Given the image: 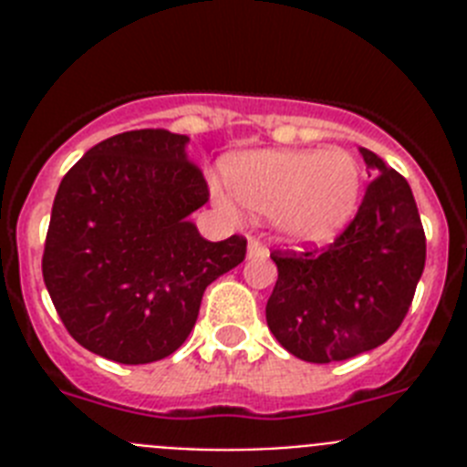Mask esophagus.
Instances as JSON below:
<instances>
[{"label": "esophagus", "instance_id": "obj_1", "mask_svg": "<svg viewBox=\"0 0 467 467\" xmlns=\"http://www.w3.org/2000/svg\"><path fill=\"white\" fill-rule=\"evenodd\" d=\"M247 257H269V250H266L257 238H250V241H247Z\"/></svg>", "mask_w": 467, "mask_h": 467}]
</instances>
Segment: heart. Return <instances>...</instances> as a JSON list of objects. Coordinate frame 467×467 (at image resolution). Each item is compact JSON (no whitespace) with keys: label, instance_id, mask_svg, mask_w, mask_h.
Returning <instances> with one entry per match:
<instances>
[{"label":"heart","instance_id":"1","mask_svg":"<svg viewBox=\"0 0 467 467\" xmlns=\"http://www.w3.org/2000/svg\"><path fill=\"white\" fill-rule=\"evenodd\" d=\"M226 182L245 208L271 214L280 236L299 247L337 241L362 192L360 166L341 150L247 151L226 163Z\"/></svg>","mask_w":467,"mask_h":467}]
</instances>
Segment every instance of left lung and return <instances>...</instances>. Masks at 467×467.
<instances>
[{
	"label": "left lung",
	"instance_id": "obj_1",
	"mask_svg": "<svg viewBox=\"0 0 467 467\" xmlns=\"http://www.w3.org/2000/svg\"><path fill=\"white\" fill-rule=\"evenodd\" d=\"M377 171L356 220L325 250L274 253L278 280L266 323L299 360L339 362L388 341L410 311L423 266L426 234L410 182L360 147Z\"/></svg>",
	"mask_w": 467,
	"mask_h": 467
}]
</instances>
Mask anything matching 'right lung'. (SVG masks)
Here are the masks:
<instances>
[{"mask_svg": "<svg viewBox=\"0 0 467 467\" xmlns=\"http://www.w3.org/2000/svg\"><path fill=\"white\" fill-rule=\"evenodd\" d=\"M187 142L163 128L119 133L57 187L41 271L67 332L95 356L147 365L175 353L205 287L245 259V238L210 243L189 220L210 192Z\"/></svg>", "mask_w": 467, "mask_h": 467, "instance_id": "add662e5", "label": "right lung"}]
</instances>
